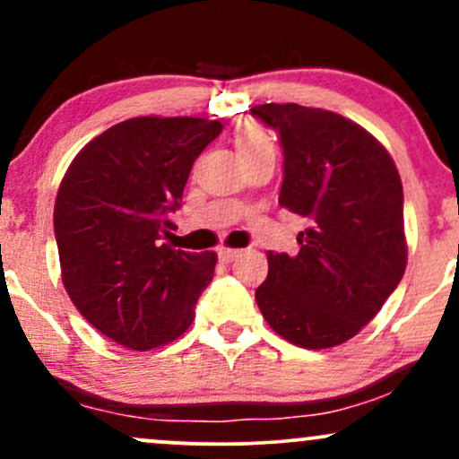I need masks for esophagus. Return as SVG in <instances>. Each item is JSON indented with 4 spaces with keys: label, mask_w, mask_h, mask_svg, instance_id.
Masks as SVG:
<instances>
[{
    "label": "esophagus",
    "mask_w": 459,
    "mask_h": 459,
    "mask_svg": "<svg viewBox=\"0 0 459 459\" xmlns=\"http://www.w3.org/2000/svg\"><path fill=\"white\" fill-rule=\"evenodd\" d=\"M239 252H241V250H237V247H220L218 256H220V261L230 263V261H235L237 256H239Z\"/></svg>",
    "instance_id": "1"
}]
</instances>
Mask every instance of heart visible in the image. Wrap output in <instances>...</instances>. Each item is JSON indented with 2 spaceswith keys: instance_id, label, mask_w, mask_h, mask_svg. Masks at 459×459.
Wrapping results in <instances>:
<instances>
[{
  "instance_id": "obj_1",
  "label": "heart",
  "mask_w": 459,
  "mask_h": 459,
  "mask_svg": "<svg viewBox=\"0 0 459 459\" xmlns=\"http://www.w3.org/2000/svg\"><path fill=\"white\" fill-rule=\"evenodd\" d=\"M235 146L239 151L241 160H250V157L259 155L261 151L272 149V140L267 131L256 123H244L235 129Z\"/></svg>"
}]
</instances>
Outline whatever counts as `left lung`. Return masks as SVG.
<instances>
[{"label": "left lung", "instance_id": "obj_1", "mask_svg": "<svg viewBox=\"0 0 459 459\" xmlns=\"http://www.w3.org/2000/svg\"><path fill=\"white\" fill-rule=\"evenodd\" d=\"M281 134V207L307 220L298 255L267 252L255 298L270 328L328 350L380 313L408 263L403 187L391 152L345 116L298 103L255 105Z\"/></svg>", "mask_w": 459, "mask_h": 459}]
</instances>
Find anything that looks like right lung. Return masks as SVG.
<instances>
[{
	"label": "right lung",
	"instance_id": "right-lung-1",
	"mask_svg": "<svg viewBox=\"0 0 459 459\" xmlns=\"http://www.w3.org/2000/svg\"><path fill=\"white\" fill-rule=\"evenodd\" d=\"M220 120L138 116L77 152L57 187L62 284L79 313L118 345L146 351L178 339L212 282L218 255L163 244L189 170Z\"/></svg>",
	"mask_w": 459,
	"mask_h": 459
}]
</instances>
